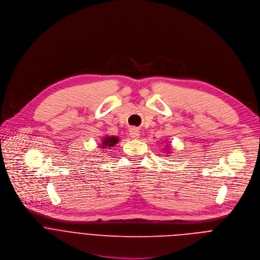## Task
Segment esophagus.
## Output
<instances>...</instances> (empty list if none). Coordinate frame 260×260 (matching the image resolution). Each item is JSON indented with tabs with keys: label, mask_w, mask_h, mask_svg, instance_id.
Masks as SVG:
<instances>
[{
	"label": "esophagus",
	"mask_w": 260,
	"mask_h": 260,
	"mask_svg": "<svg viewBox=\"0 0 260 260\" xmlns=\"http://www.w3.org/2000/svg\"><path fill=\"white\" fill-rule=\"evenodd\" d=\"M129 132H130V136L133 137V138H138L139 135H140L139 130L137 128H131Z\"/></svg>",
	"instance_id": "obj_1"
}]
</instances>
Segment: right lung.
Listing matches in <instances>:
<instances>
[{
  "mask_svg": "<svg viewBox=\"0 0 260 260\" xmlns=\"http://www.w3.org/2000/svg\"><path fill=\"white\" fill-rule=\"evenodd\" d=\"M119 141V138L116 137V136H109V137H106L105 139H103V143L101 145V147L103 148H108V147H112L114 146L117 142Z\"/></svg>",
  "mask_w": 260,
  "mask_h": 260,
  "instance_id": "right-lung-1",
  "label": "right lung"
}]
</instances>
